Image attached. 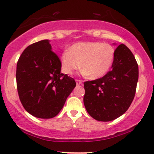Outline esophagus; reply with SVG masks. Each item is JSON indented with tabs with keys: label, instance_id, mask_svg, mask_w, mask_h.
<instances>
[{
	"label": "esophagus",
	"instance_id": "obj_1",
	"mask_svg": "<svg viewBox=\"0 0 154 154\" xmlns=\"http://www.w3.org/2000/svg\"><path fill=\"white\" fill-rule=\"evenodd\" d=\"M75 81H76V84H77V85H81V84H82V80H78V79H77V80H76Z\"/></svg>",
	"mask_w": 154,
	"mask_h": 154
}]
</instances>
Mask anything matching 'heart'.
<instances>
[{"instance_id": "1", "label": "heart", "mask_w": 154, "mask_h": 154, "mask_svg": "<svg viewBox=\"0 0 154 154\" xmlns=\"http://www.w3.org/2000/svg\"><path fill=\"white\" fill-rule=\"evenodd\" d=\"M115 56L116 50L108 43L79 42L62 53V69L64 73L72 74L81 66L84 75L95 80L104 77L109 72Z\"/></svg>"}]
</instances>
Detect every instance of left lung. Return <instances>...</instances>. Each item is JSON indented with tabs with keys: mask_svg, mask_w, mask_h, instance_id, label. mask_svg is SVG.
I'll list each match as a JSON object with an SVG mask.
<instances>
[{
	"mask_svg": "<svg viewBox=\"0 0 154 154\" xmlns=\"http://www.w3.org/2000/svg\"><path fill=\"white\" fill-rule=\"evenodd\" d=\"M139 76L134 55L126 45L116 49L111 71L102 78L84 82V104L96 121H110L129 109L136 92Z\"/></svg>",
	"mask_w": 154,
	"mask_h": 154,
	"instance_id": "8db88e82",
	"label": "left lung"
}]
</instances>
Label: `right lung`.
<instances>
[{
    "mask_svg": "<svg viewBox=\"0 0 154 154\" xmlns=\"http://www.w3.org/2000/svg\"><path fill=\"white\" fill-rule=\"evenodd\" d=\"M61 62L50 41L30 45L17 64L18 94L25 110L34 117L52 118L63 108L75 88L73 78L60 72Z\"/></svg>",
    "mask_w": 154,
    "mask_h": 154,
    "instance_id": "add662e5",
    "label": "right lung"
}]
</instances>
